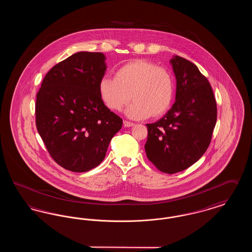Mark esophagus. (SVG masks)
<instances>
[{
  "label": "esophagus",
  "mask_w": 252,
  "mask_h": 252,
  "mask_svg": "<svg viewBox=\"0 0 252 252\" xmlns=\"http://www.w3.org/2000/svg\"><path fill=\"white\" fill-rule=\"evenodd\" d=\"M132 126H134V124L132 122H128V121H124V126L125 127H130Z\"/></svg>",
  "instance_id": "34e87169"
}]
</instances>
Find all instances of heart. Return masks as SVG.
<instances>
[{"mask_svg": "<svg viewBox=\"0 0 252 252\" xmlns=\"http://www.w3.org/2000/svg\"><path fill=\"white\" fill-rule=\"evenodd\" d=\"M98 92L112 111H121L132 99L126 114L139 120L150 115L159 117L167 111L174 98L175 82L167 69L148 60H135L120 66L114 77L104 76Z\"/></svg>", "mask_w": 252, "mask_h": 252, "instance_id": "heart-1", "label": "heart"}]
</instances>
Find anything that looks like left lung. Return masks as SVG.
Segmentation results:
<instances>
[{
    "label": "left lung",
    "instance_id": "1",
    "mask_svg": "<svg viewBox=\"0 0 252 252\" xmlns=\"http://www.w3.org/2000/svg\"><path fill=\"white\" fill-rule=\"evenodd\" d=\"M170 63L177 79L176 102L161 119L146 125L144 149L159 171L175 174L190 167L206 152L217 108L211 85L193 63L179 56Z\"/></svg>",
    "mask_w": 252,
    "mask_h": 252
}]
</instances>
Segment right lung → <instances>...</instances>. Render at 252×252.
Instances as JSON below:
<instances>
[{
  "label": "right lung",
  "mask_w": 252,
  "mask_h": 252,
  "mask_svg": "<svg viewBox=\"0 0 252 252\" xmlns=\"http://www.w3.org/2000/svg\"><path fill=\"white\" fill-rule=\"evenodd\" d=\"M105 60L102 53L73 54L47 72L36 94V129L54 160L72 172L98 166L123 125L98 92Z\"/></svg>",
  "instance_id": "1"
}]
</instances>
